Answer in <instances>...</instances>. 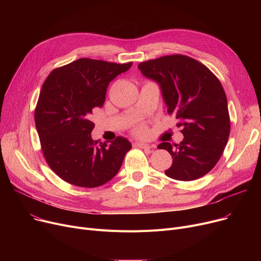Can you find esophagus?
Here are the masks:
<instances>
[{"mask_svg":"<svg viewBox=\"0 0 261 261\" xmlns=\"http://www.w3.org/2000/svg\"><path fill=\"white\" fill-rule=\"evenodd\" d=\"M135 145L140 147V148H143V149H152V148H154L153 145H150V144H147V143H144V142H138Z\"/></svg>","mask_w":261,"mask_h":261,"instance_id":"obj_1","label":"esophagus"}]
</instances>
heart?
I'll return each mask as SVG.
<instances>
[{"label": "heart", "instance_id": "1", "mask_svg": "<svg viewBox=\"0 0 261 261\" xmlns=\"http://www.w3.org/2000/svg\"><path fill=\"white\" fill-rule=\"evenodd\" d=\"M135 132L140 135H144L146 133V128L144 126H140L135 129Z\"/></svg>", "mask_w": 261, "mask_h": 261}]
</instances>
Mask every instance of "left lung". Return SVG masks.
<instances>
[{
    "label": "left lung",
    "instance_id": "1",
    "mask_svg": "<svg viewBox=\"0 0 261 261\" xmlns=\"http://www.w3.org/2000/svg\"><path fill=\"white\" fill-rule=\"evenodd\" d=\"M142 74L160 86L167 112L175 114L182 128L179 145L161 143L172 156L165 174L193 181L210 172L223 153L230 130L226 95L221 82L199 61L171 55L142 62Z\"/></svg>",
    "mask_w": 261,
    "mask_h": 261
}]
</instances>
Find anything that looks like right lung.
Returning <instances> with one entry per match:
<instances>
[{"instance_id":"right-lung-1","label":"right lung","mask_w":261,"mask_h":261,"mask_svg":"<svg viewBox=\"0 0 261 261\" xmlns=\"http://www.w3.org/2000/svg\"><path fill=\"white\" fill-rule=\"evenodd\" d=\"M131 65L80 58L45 79L35 122L48 166L63 181L93 188L118 172L132 145L122 136L110 144L93 141L90 115L94 108L103 106L110 82Z\"/></svg>"}]
</instances>
